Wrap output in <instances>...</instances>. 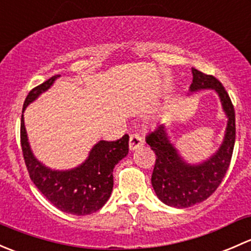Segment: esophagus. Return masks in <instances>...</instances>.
Returning a JSON list of instances; mask_svg holds the SVG:
<instances>
[{
	"mask_svg": "<svg viewBox=\"0 0 251 251\" xmlns=\"http://www.w3.org/2000/svg\"><path fill=\"white\" fill-rule=\"evenodd\" d=\"M143 138H142L138 133H132V135L130 136V143H128L130 151H135V149L140 148L142 144H143Z\"/></svg>",
	"mask_w": 251,
	"mask_h": 251,
	"instance_id": "34e87169",
	"label": "esophagus"
}]
</instances>
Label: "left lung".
Returning <instances> with one entry per match:
<instances>
[{"label": "left lung", "mask_w": 251, "mask_h": 251, "mask_svg": "<svg viewBox=\"0 0 251 251\" xmlns=\"http://www.w3.org/2000/svg\"><path fill=\"white\" fill-rule=\"evenodd\" d=\"M193 82L189 91L214 90L219 95L227 116L225 138L219 151L201 164H188L169 140L164 124L148 133L146 142L155 153L156 160L151 175V186L155 194L169 206L189 207L209 198L217 189L229 168L235 141V114L228 93L212 75L192 68Z\"/></svg>", "instance_id": "1"}]
</instances>
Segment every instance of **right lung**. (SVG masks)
<instances>
[{
    "label": "right lung",
    "instance_id": "right-lung-1",
    "mask_svg": "<svg viewBox=\"0 0 251 251\" xmlns=\"http://www.w3.org/2000/svg\"><path fill=\"white\" fill-rule=\"evenodd\" d=\"M59 76L54 75L32 88L25 98L23 113L30 103L47 91ZM20 143L30 178L37 189L55 207L76 216L93 214L107 203L113 191L114 168L128 153V135H124L118 141H100L96 143L87 159L77 168L63 171L52 170L37 160L32 154L23 114L20 121Z\"/></svg>",
    "mask_w": 251,
    "mask_h": 251
}]
</instances>
